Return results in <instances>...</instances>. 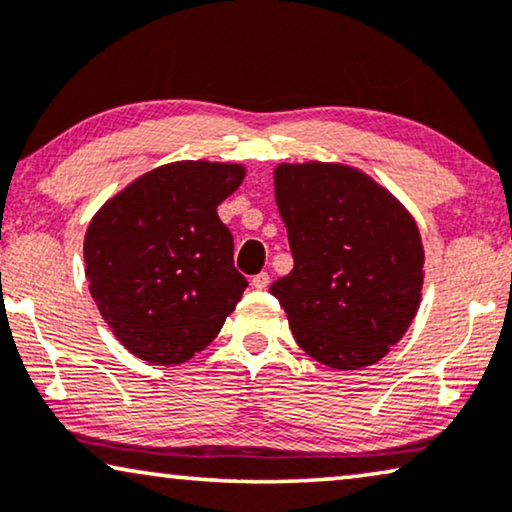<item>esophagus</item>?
Returning <instances> with one entry per match:
<instances>
[{"instance_id":"esophagus-1","label":"esophagus","mask_w":512,"mask_h":512,"mask_svg":"<svg viewBox=\"0 0 512 512\" xmlns=\"http://www.w3.org/2000/svg\"><path fill=\"white\" fill-rule=\"evenodd\" d=\"M253 287L255 290H264V287H269V273H257V276H253Z\"/></svg>"}]
</instances>
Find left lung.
Instances as JSON below:
<instances>
[{"mask_svg":"<svg viewBox=\"0 0 512 512\" xmlns=\"http://www.w3.org/2000/svg\"><path fill=\"white\" fill-rule=\"evenodd\" d=\"M273 187L294 269L269 292L294 341L329 369L380 362L422 301L424 248L413 215L348 164H278Z\"/></svg>","mask_w":512,"mask_h":512,"instance_id":"left-lung-1","label":"left lung"}]
</instances>
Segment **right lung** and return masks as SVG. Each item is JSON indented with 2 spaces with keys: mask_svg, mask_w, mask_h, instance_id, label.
<instances>
[{
  "mask_svg": "<svg viewBox=\"0 0 512 512\" xmlns=\"http://www.w3.org/2000/svg\"><path fill=\"white\" fill-rule=\"evenodd\" d=\"M246 178L234 162L183 160L136 178L85 232L90 294L143 362L174 366L220 334L248 280L234 269L218 206Z\"/></svg>",
  "mask_w": 512,
  "mask_h": 512,
  "instance_id": "obj_1",
  "label": "right lung"
}]
</instances>
